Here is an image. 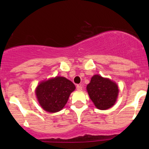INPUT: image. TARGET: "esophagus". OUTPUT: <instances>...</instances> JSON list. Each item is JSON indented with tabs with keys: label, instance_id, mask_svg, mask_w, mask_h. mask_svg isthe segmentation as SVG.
I'll use <instances>...</instances> for the list:
<instances>
[{
	"label": "esophagus",
	"instance_id": "obj_1",
	"mask_svg": "<svg viewBox=\"0 0 149 149\" xmlns=\"http://www.w3.org/2000/svg\"><path fill=\"white\" fill-rule=\"evenodd\" d=\"M76 89H77V90H78V91H80V90H82L83 88H82V86L80 85H77Z\"/></svg>",
	"mask_w": 149,
	"mask_h": 149
}]
</instances>
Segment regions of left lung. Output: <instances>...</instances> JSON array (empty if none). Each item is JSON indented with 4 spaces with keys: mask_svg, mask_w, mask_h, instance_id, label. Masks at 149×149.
I'll list each match as a JSON object with an SVG mask.
<instances>
[{
    "mask_svg": "<svg viewBox=\"0 0 149 149\" xmlns=\"http://www.w3.org/2000/svg\"><path fill=\"white\" fill-rule=\"evenodd\" d=\"M91 100L97 109L106 110L116 103L118 95V87L112 80L95 75L87 85Z\"/></svg>",
    "mask_w": 149,
    "mask_h": 149,
    "instance_id": "obj_1",
    "label": "left lung"
}]
</instances>
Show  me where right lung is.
I'll list each match as a JSON object with an SVG mask.
<instances>
[{"label": "right lung", "mask_w": 149, "mask_h": 149, "mask_svg": "<svg viewBox=\"0 0 149 149\" xmlns=\"http://www.w3.org/2000/svg\"><path fill=\"white\" fill-rule=\"evenodd\" d=\"M76 89L71 81L64 77L57 76L38 85L36 94L39 104L47 112L61 110L66 104L70 94Z\"/></svg>", "instance_id": "add662e5"}]
</instances>
